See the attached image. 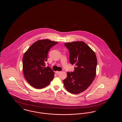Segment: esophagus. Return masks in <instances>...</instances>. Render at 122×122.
Here are the masks:
<instances>
[{"mask_svg": "<svg viewBox=\"0 0 122 122\" xmlns=\"http://www.w3.org/2000/svg\"><path fill=\"white\" fill-rule=\"evenodd\" d=\"M55 73H56V74H58L59 73H60V71H56V72H55Z\"/></svg>", "mask_w": 122, "mask_h": 122, "instance_id": "obj_1", "label": "esophagus"}]
</instances>
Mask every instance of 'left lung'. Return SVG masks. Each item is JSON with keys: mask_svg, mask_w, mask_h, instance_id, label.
I'll use <instances>...</instances> for the list:
<instances>
[{"mask_svg": "<svg viewBox=\"0 0 122 122\" xmlns=\"http://www.w3.org/2000/svg\"><path fill=\"white\" fill-rule=\"evenodd\" d=\"M70 52V62L75 66L74 71L67 72L64 80L66 90L72 94H79L85 91L93 82L96 76L97 58L95 53L83 41L64 43Z\"/></svg>", "mask_w": 122, "mask_h": 122, "instance_id": "left-lung-1", "label": "left lung"}]
</instances>
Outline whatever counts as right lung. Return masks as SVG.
Here are the masks:
<instances>
[{
  "label": "right lung",
  "mask_w": 122,
  "mask_h": 122,
  "mask_svg": "<svg viewBox=\"0 0 122 122\" xmlns=\"http://www.w3.org/2000/svg\"><path fill=\"white\" fill-rule=\"evenodd\" d=\"M58 43L48 39L36 41L24 53V75L32 86L41 89L48 86L53 80L54 73L49 66L45 67V62L49 49Z\"/></svg>",
  "instance_id": "add662e5"
}]
</instances>
